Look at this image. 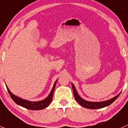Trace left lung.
Here are the masks:
<instances>
[{"label":"left lung","instance_id":"obj_1","mask_svg":"<svg viewBox=\"0 0 128 128\" xmlns=\"http://www.w3.org/2000/svg\"><path fill=\"white\" fill-rule=\"evenodd\" d=\"M72 88H73V90L74 93V97L75 100L78 102L81 106H82L84 108H89V109H98V108H101L105 107L106 106H108L110 104H112L116 99L118 97V96H120V94H119L118 95H117L116 96L114 97L112 99L104 101V102H88V101L82 99L81 97L78 95L77 91H76V89H75L74 86L73 85V84H72Z\"/></svg>","mask_w":128,"mask_h":128}]
</instances>
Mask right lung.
<instances>
[{
    "mask_svg": "<svg viewBox=\"0 0 128 128\" xmlns=\"http://www.w3.org/2000/svg\"><path fill=\"white\" fill-rule=\"evenodd\" d=\"M56 81H57V80L55 82L53 88H52V90H51L50 93L48 95V97L46 98H45L44 100H43L39 101V102H31V101H28L26 100L22 99V98H20V97H17V96L13 94L10 92V90H9L8 88H7L6 86V89H7L8 92L9 94H10V97H11V98H12L13 100H14L16 104L20 105V106H23V107L26 108L30 109V110H39L47 107V106L49 105V104H50L51 101H52V98H53L54 92Z\"/></svg>",
    "mask_w": 128,
    "mask_h": 128,
    "instance_id": "obj_1",
    "label": "right lung"
}]
</instances>
